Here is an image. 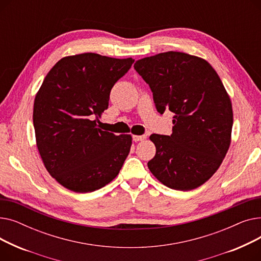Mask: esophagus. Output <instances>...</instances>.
<instances>
[{"label": "esophagus", "instance_id": "obj_1", "mask_svg": "<svg viewBox=\"0 0 261 261\" xmlns=\"http://www.w3.org/2000/svg\"><path fill=\"white\" fill-rule=\"evenodd\" d=\"M132 139L134 142H141L147 139V135H133Z\"/></svg>", "mask_w": 261, "mask_h": 261}]
</instances>
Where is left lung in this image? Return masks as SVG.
<instances>
[{
  "label": "left lung",
  "instance_id": "obj_1",
  "mask_svg": "<svg viewBox=\"0 0 261 261\" xmlns=\"http://www.w3.org/2000/svg\"><path fill=\"white\" fill-rule=\"evenodd\" d=\"M134 68L151 89L158 112L174 113L171 135H150L156 152L148 168L169 188L201 186L230 144L232 109L220 77L206 60L180 51L143 58Z\"/></svg>",
  "mask_w": 261,
  "mask_h": 261
}]
</instances>
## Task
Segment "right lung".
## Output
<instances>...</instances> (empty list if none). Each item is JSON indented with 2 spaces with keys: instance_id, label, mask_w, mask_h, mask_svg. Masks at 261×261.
<instances>
[{
  "instance_id": "right-lung-1",
  "label": "right lung",
  "mask_w": 261,
  "mask_h": 261,
  "mask_svg": "<svg viewBox=\"0 0 261 261\" xmlns=\"http://www.w3.org/2000/svg\"><path fill=\"white\" fill-rule=\"evenodd\" d=\"M133 62L85 53L60 59L44 78L34 103L37 147L49 174L65 188L90 193L121 169L131 135L102 131L96 119Z\"/></svg>"
}]
</instances>
